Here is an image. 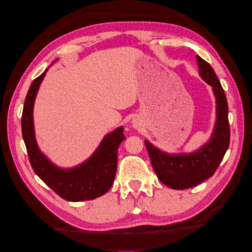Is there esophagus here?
Masks as SVG:
<instances>
[{
    "instance_id": "34e87169",
    "label": "esophagus",
    "mask_w": 252,
    "mask_h": 252,
    "mask_svg": "<svg viewBox=\"0 0 252 252\" xmlns=\"http://www.w3.org/2000/svg\"><path fill=\"white\" fill-rule=\"evenodd\" d=\"M133 126L135 127V128H139L140 127V123L137 118H134L133 119Z\"/></svg>"
}]
</instances>
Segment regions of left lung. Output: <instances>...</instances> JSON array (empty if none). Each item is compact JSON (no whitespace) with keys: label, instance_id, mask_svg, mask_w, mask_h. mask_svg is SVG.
<instances>
[{"label":"left lung","instance_id":"obj_1","mask_svg":"<svg viewBox=\"0 0 252 252\" xmlns=\"http://www.w3.org/2000/svg\"><path fill=\"white\" fill-rule=\"evenodd\" d=\"M196 59L200 76L213 87L217 104V119L209 142L191 154H167L145 140L157 177L173 189L195 187L210 178L222 160L230 140L228 104L223 88L214 68L200 56L197 55Z\"/></svg>","mask_w":252,"mask_h":252}]
</instances>
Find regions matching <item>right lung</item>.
<instances>
[{
    "label": "right lung",
    "mask_w": 252,
    "mask_h": 252,
    "mask_svg": "<svg viewBox=\"0 0 252 252\" xmlns=\"http://www.w3.org/2000/svg\"><path fill=\"white\" fill-rule=\"evenodd\" d=\"M47 72L35 78L26 95L22 114V135L32 168L57 195L68 201L91 200L103 196L114 183L117 169V149L125 139L124 127L106 135L95 153L83 164L64 169L47 159L35 140L33 107L39 85Z\"/></svg>",
    "instance_id": "1"
}]
</instances>
